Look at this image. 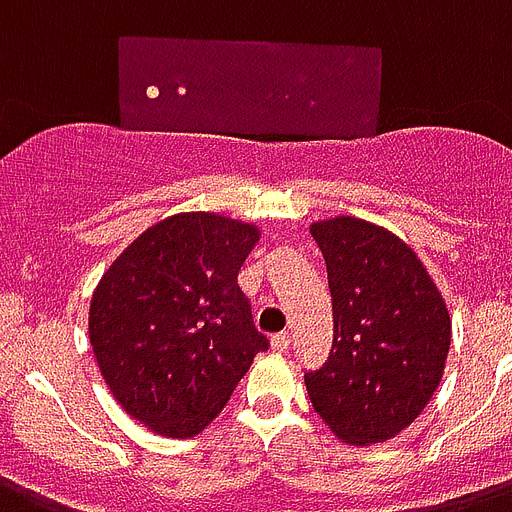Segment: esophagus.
Listing matches in <instances>:
<instances>
[{
  "label": "esophagus",
  "instance_id": "34e87169",
  "mask_svg": "<svg viewBox=\"0 0 512 512\" xmlns=\"http://www.w3.org/2000/svg\"><path fill=\"white\" fill-rule=\"evenodd\" d=\"M289 346H291L289 333H278V336L270 338V349H273V351H286Z\"/></svg>",
  "mask_w": 512,
  "mask_h": 512
}]
</instances>
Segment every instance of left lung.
I'll return each instance as SVG.
<instances>
[{
	"mask_svg": "<svg viewBox=\"0 0 512 512\" xmlns=\"http://www.w3.org/2000/svg\"><path fill=\"white\" fill-rule=\"evenodd\" d=\"M333 296V349L304 375L309 401L341 442L393 440L422 414L445 372L450 315L414 249L364 218L309 226Z\"/></svg>",
	"mask_w": 512,
	"mask_h": 512,
	"instance_id": "1",
	"label": "left lung"
}]
</instances>
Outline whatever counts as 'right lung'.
<instances>
[{
	"instance_id": "1",
	"label": "right lung",
	"mask_w": 512,
	"mask_h": 512,
	"mask_svg": "<svg viewBox=\"0 0 512 512\" xmlns=\"http://www.w3.org/2000/svg\"><path fill=\"white\" fill-rule=\"evenodd\" d=\"M257 242L255 223L174 213L127 244L93 289L88 338L101 377L150 432L200 435L268 349L236 283Z\"/></svg>"
}]
</instances>
